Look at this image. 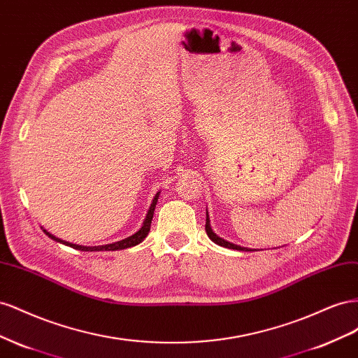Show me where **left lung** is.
I'll return each instance as SVG.
<instances>
[{"instance_id":"8db88e82","label":"left lung","mask_w":358,"mask_h":358,"mask_svg":"<svg viewBox=\"0 0 358 358\" xmlns=\"http://www.w3.org/2000/svg\"><path fill=\"white\" fill-rule=\"evenodd\" d=\"M206 232H207V236L216 243V244H219V246H222V248H228V249H236V250H248V249H244V248H241V246H237V244H232V243H229V241H227V240H223V238H220L219 236H216V234L213 232V229H211V227H210V219H208V213H207V222H206Z\"/></svg>"}]
</instances>
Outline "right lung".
<instances>
[{"mask_svg":"<svg viewBox=\"0 0 358 358\" xmlns=\"http://www.w3.org/2000/svg\"><path fill=\"white\" fill-rule=\"evenodd\" d=\"M159 193H160V192H157V193H156L155 199H152V202H151L150 210H148V213H147V217H145V220H144V224H142V228H141V229H139L136 234H134V236H130V237H127V238H124V240H121V241L112 243V244H105V246H93V248H87V246H78V244H71V243H69V241H63V240H59V238H57L55 236H52V234H49L46 229H43V232L46 234V236H48L49 238H52V240H55V241H58V243H63V244H66V246H70V248H73V249H78V250H84V252H100V250H121V249L134 248V246H136V244H139L142 240H144V238L148 236V232H150V227H151V220H152V214H155V208H156L157 198H159Z\"/></svg>","mask_w":358,"mask_h":358,"instance_id":"obj_1","label":"right lung"}]
</instances>
